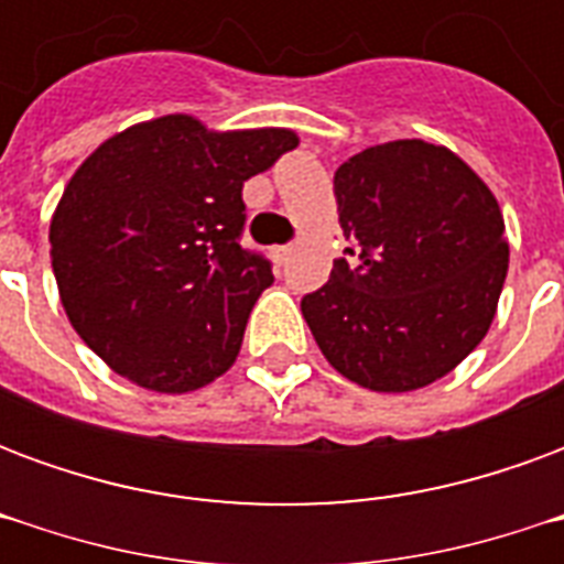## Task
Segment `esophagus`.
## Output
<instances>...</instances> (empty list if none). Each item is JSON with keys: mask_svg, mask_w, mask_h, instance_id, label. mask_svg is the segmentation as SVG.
Returning a JSON list of instances; mask_svg holds the SVG:
<instances>
[{"mask_svg": "<svg viewBox=\"0 0 564 564\" xmlns=\"http://www.w3.org/2000/svg\"><path fill=\"white\" fill-rule=\"evenodd\" d=\"M290 253H293V245L274 247V257H278V262H286V259H290Z\"/></svg>", "mask_w": 564, "mask_h": 564, "instance_id": "34e87169", "label": "esophagus"}]
</instances>
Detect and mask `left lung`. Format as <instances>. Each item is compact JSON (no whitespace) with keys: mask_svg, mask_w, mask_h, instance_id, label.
Here are the masks:
<instances>
[{"mask_svg":"<svg viewBox=\"0 0 564 564\" xmlns=\"http://www.w3.org/2000/svg\"><path fill=\"white\" fill-rule=\"evenodd\" d=\"M350 247L302 314L335 371L375 392L435 383L484 341L508 278L505 217L447 148L387 141L335 172Z\"/></svg>","mask_w":564,"mask_h":564,"instance_id":"left-lung-1","label":"left lung"}]
</instances>
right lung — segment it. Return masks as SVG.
<instances>
[{
  "label": "right lung",
  "mask_w": 564,
  "mask_h": 564,
  "mask_svg": "<svg viewBox=\"0 0 564 564\" xmlns=\"http://www.w3.org/2000/svg\"><path fill=\"white\" fill-rule=\"evenodd\" d=\"M299 144L293 129L214 132L165 115L93 150L51 220V262L93 354L153 392L232 368L271 262L241 247V186Z\"/></svg>",
  "instance_id": "obj_1"
}]
</instances>
